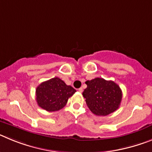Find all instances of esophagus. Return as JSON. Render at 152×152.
I'll return each mask as SVG.
<instances>
[{
	"instance_id": "esophagus-1",
	"label": "esophagus",
	"mask_w": 152,
	"mask_h": 152,
	"mask_svg": "<svg viewBox=\"0 0 152 152\" xmlns=\"http://www.w3.org/2000/svg\"><path fill=\"white\" fill-rule=\"evenodd\" d=\"M77 91H78L80 93H81V92H82V91H83V89H82V88H79V89L77 90Z\"/></svg>"
}]
</instances>
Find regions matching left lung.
<instances>
[{
    "instance_id": "obj_1",
    "label": "left lung",
    "mask_w": 152,
    "mask_h": 152,
    "mask_svg": "<svg viewBox=\"0 0 152 152\" xmlns=\"http://www.w3.org/2000/svg\"><path fill=\"white\" fill-rule=\"evenodd\" d=\"M83 96L90 110L96 116H107L116 111L122 100V91L113 80L96 77L85 82Z\"/></svg>"
}]
</instances>
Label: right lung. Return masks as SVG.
Here are the masks:
<instances>
[{
    "mask_svg": "<svg viewBox=\"0 0 152 152\" xmlns=\"http://www.w3.org/2000/svg\"><path fill=\"white\" fill-rule=\"evenodd\" d=\"M76 92L58 77L41 83L36 88V100L39 107L49 112H55L66 105L68 98Z\"/></svg>",
    "mask_w": 152,
    "mask_h": 152,
    "instance_id": "obj_1",
    "label": "right lung"
}]
</instances>
